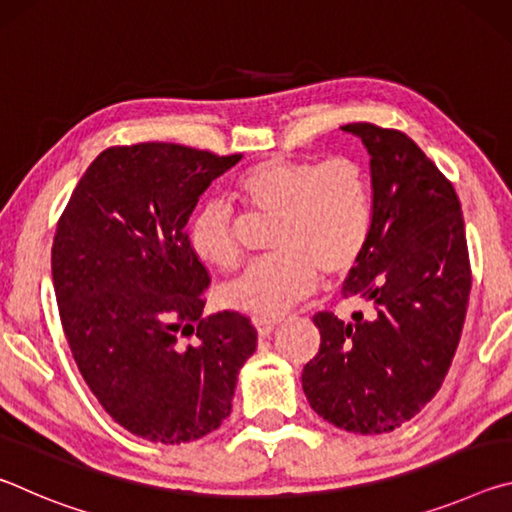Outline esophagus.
Segmentation results:
<instances>
[{"label": "esophagus", "mask_w": 512, "mask_h": 512, "mask_svg": "<svg viewBox=\"0 0 512 512\" xmlns=\"http://www.w3.org/2000/svg\"><path fill=\"white\" fill-rule=\"evenodd\" d=\"M253 325L257 327V334L259 336H268L273 332V327H275V320L273 318H262V316H255L253 318Z\"/></svg>", "instance_id": "esophagus-1"}]
</instances>
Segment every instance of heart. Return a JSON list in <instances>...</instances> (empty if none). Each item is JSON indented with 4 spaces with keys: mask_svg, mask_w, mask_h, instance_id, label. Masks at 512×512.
Returning a JSON list of instances; mask_svg holds the SVG:
<instances>
[{
    "mask_svg": "<svg viewBox=\"0 0 512 512\" xmlns=\"http://www.w3.org/2000/svg\"><path fill=\"white\" fill-rule=\"evenodd\" d=\"M235 194L250 214L273 216L268 248L225 284L221 300L271 318L309 296L318 273L336 280L350 273L368 246L372 192L366 169L348 155L323 162L271 158L235 178ZM187 244L205 264L235 268L241 259L237 219L223 201H205L187 221Z\"/></svg>",
    "mask_w": 512,
    "mask_h": 512,
    "instance_id": "1",
    "label": "heart"
}]
</instances>
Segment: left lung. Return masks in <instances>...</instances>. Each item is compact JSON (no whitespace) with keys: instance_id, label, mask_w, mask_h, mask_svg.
I'll return each instance as SVG.
<instances>
[{"instance_id":"8db88e82","label":"left lung","mask_w":512,"mask_h":512,"mask_svg":"<svg viewBox=\"0 0 512 512\" xmlns=\"http://www.w3.org/2000/svg\"><path fill=\"white\" fill-rule=\"evenodd\" d=\"M341 128L370 153L372 230L341 291L368 314L345 323L318 311L302 388L334 427L388 433L443 386L470 302V253L454 185L409 135L368 121Z\"/></svg>"}]
</instances>
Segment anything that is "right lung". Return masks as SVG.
Wrapping results in <instances>:
<instances>
[{"instance_id": "obj_1", "label": "right lung", "mask_w": 512, "mask_h": 512, "mask_svg": "<svg viewBox=\"0 0 512 512\" xmlns=\"http://www.w3.org/2000/svg\"><path fill=\"white\" fill-rule=\"evenodd\" d=\"M239 160L169 142L110 146L58 219L51 273L69 350L110 418L151 443L221 427L257 348L248 316H201L210 273L185 232L198 196Z\"/></svg>"}]
</instances>
